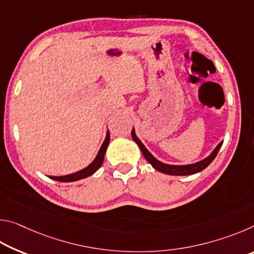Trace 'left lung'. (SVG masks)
Here are the masks:
<instances>
[{
    "label": "left lung",
    "mask_w": 254,
    "mask_h": 254,
    "mask_svg": "<svg viewBox=\"0 0 254 254\" xmlns=\"http://www.w3.org/2000/svg\"><path fill=\"white\" fill-rule=\"evenodd\" d=\"M131 135H132V139L135 141L136 144L139 145V148L141 151H142V154L144 156V158L147 159V161L149 163H151V166L153 167L154 169L160 171V173L163 174H167V175H171V176H186V175H192V174H196V173H199V171L204 170L206 167H207L210 162H212L215 157L217 156L218 151H220V148L222 147V143L217 145L216 148H215L214 151L210 153V156L207 157L204 160H201L199 162H196L194 165H188V166H171V165H166V163H162L159 160H157L156 158H154L151 153H150L147 149H145L144 145L142 144V142L137 139L136 135H135V132L134 130H132L131 132Z\"/></svg>",
    "instance_id": "1"
}]
</instances>
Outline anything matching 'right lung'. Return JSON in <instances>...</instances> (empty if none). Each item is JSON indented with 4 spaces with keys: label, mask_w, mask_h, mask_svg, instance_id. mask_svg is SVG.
Wrapping results in <instances>:
<instances>
[{
    "label": "right lung",
    "mask_w": 254,
    "mask_h": 254,
    "mask_svg": "<svg viewBox=\"0 0 254 254\" xmlns=\"http://www.w3.org/2000/svg\"><path fill=\"white\" fill-rule=\"evenodd\" d=\"M109 143H110V132H107L105 141L103 142L100 151H98L97 156L95 158V160H94L88 167H86L85 169L80 170V171H77V173H75V174L67 175V176H59V177H55V176H49V178L54 179V180H57V182L70 183V182H76V180H79V179H84L86 177H88V176L93 175L102 166L103 161H104L105 151H106V148H107V145H109Z\"/></svg>",
    "instance_id": "add662e5"
}]
</instances>
